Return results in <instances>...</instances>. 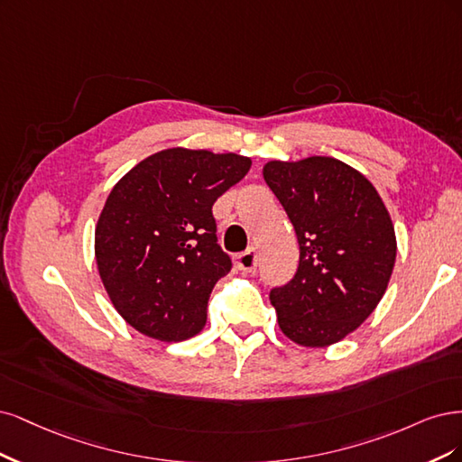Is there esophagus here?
Instances as JSON below:
<instances>
[{
    "label": "esophagus",
    "mask_w": 462,
    "mask_h": 462,
    "mask_svg": "<svg viewBox=\"0 0 462 462\" xmlns=\"http://www.w3.org/2000/svg\"><path fill=\"white\" fill-rule=\"evenodd\" d=\"M257 263H259V259H257L255 249H247V251L240 253V255L234 257L236 269L242 271V273H253L257 269Z\"/></svg>",
    "instance_id": "esophagus-1"
}]
</instances>
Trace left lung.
<instances>
[{"label":"left lung","mask_w":462,"mask_h":462,"mask_svg":"<svg viewBox=\"0 0 462 462\" xmlns=\"http://www.w3.org/2000/svg\"><path fill=\"white\" fill-rule=\"evenodd\" d=\"M263 178L300 242L295 276L271 291L280 330L303 347L334 346L388 290L397 255L390 213L368 178L334 157L269 161Z\"/></svg>","instance_id":"1"}]
</instances>
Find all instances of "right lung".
<instances>
[{"label": "right lung", "mask_w": 462, "mask_h": 462, "mask_svg": "<svg viewBox=\"0 0 462 462\" xmlns=\"http://www.w3.org/2000/svg\"><path fill=\"white\" fill-rule=\"evenodd\" d=\"M237 153L171 147L118 180L96 225V263L113 307L134 330L182 341L203 330L207 301L230 273L213 203L247 174Z\"/></svg>", "instance_id": "add662e5"}]
</instances>
